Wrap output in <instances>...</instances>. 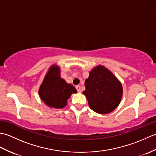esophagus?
<instances>
[{
    "mask_svg": "<svg viewBox=\"0 0 156 156\" xmlns=\"http://www.w3.org/2000/svg\"><path fill=\"white\" fill-rule=\"evenodd\" d=\"M76 90H77L78 92H81V88L80 86H76Z\"/></svg>",
    "mask_w": 156,
    "mask_h": 156,
    "instance_id": "1",
    "label": "esophagus"
}]
</instances>
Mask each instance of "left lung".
I'll list each match as a JSON object with an SVG mask.
<instances>
[{"label":"left lung","instance_id":"1","mask_svg":"<svg viewBox=\"0 0 156 156\" xmlns=\"http://www.w3.org/2000/svg\"><path fill=\"white\" fill-rule=\"evenodd\" d=\"M85 87L83 94L89 107L97 113L107 114L113 111L121 101V82L103 66L99 65L90 72L85 80Z\"/></svg>","mask_w":156,"mask_h":156}]
</instances>
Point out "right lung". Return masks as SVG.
I'll use <instances>...</instances> for the list:
<instances>
[{
    "label": "right lung",
    "instance_id": "add662e5",
    "mask_svg": "<svg viewBox=\"0 0 156 156\" xmlns=\"http://www.w3.org/2000/svg\"><path fill=\"white\" fill-rule=\"evenodd\" d=\"M76 92L71 84H68L61 78L59 68L56 65H52L49 68L39 89L41 100L49 107L55 108H64L71 94Z\"/></svg>",
    "mask_w": 156,
    "mask_h": 156
}]
</instances>
